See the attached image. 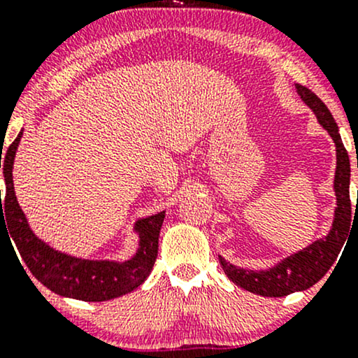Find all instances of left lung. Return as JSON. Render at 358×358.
<instances>
[{"instance_id":"1","label":"left lung","mask_w":358,"mask_h":358,"mask_svg":"<svg viewBox=\"0 0 358 358\" xmlns=\"http://www.w3.org/2000/svg\"><path fill=\"white\" fill-rule=\"evenodd\" d=\"M298 94L301 99L313 109L320 124L328 131L336 146V171H335V195L336 208L335 220L330 234L323 239L313 242L306 249L299 250L293 256L286 257L279 264L268 271H250L232 266L225 259H220V266L224 273L232 282L244 287L250 293L261 296L281 298L294 291H305L318 282L327 271L331 268L335 259L338 257L340 249L345 244V239L350 234L352 224V203H350V159L345 150L342 138H340L338 126L334 116L328 110L324 102L311 92L305 85L296 84Z\"/></svg>"}]
</instances>
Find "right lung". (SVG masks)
Masks as SVG:
<instances>
[{
  "label": "right lung",
  "mask_w": 358,
  "mask_h": 358,
  "mask_svg": "<svg viewBox=\"0 0 358 358\" xmlns=\"http://www.w3.org/2000/svg\"><path fill=\"white\" fill-rule=\"evenodd\" d=\"M20 139L22 133L8 148L3 162L0 158V168L3 166L6 183L5 203H1L0 190V229L5 225L8 239L10 236L13 239L27 268L53 293L82 301H109L136 289L150 276L155 266L165 212L136 222L139 249L129 261H87L53 250L31 232L15 196L11 170Z\"/></svg>",
  "instance_id": "obj_1"
}]
</instances>
